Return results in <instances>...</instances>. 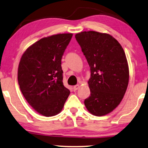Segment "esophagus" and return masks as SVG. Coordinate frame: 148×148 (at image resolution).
Returning <instances> with one entry per match:
<instances>
[{"label": "esophagus", "instance_id": "obj_1", "mask_svg": "<svg viewBox=\"0 0 148 148\" xmlns=\"http://www.w3.org/2000/svg\"><path fill=\"white\" fill-rule=\"evenodd\" d=\"M79 88H80V85H79V84L75 85V86H74V90L76 91V90H78Z\"/></svg>", "mask_w": 148, "mask_h": 148}]
</instances>
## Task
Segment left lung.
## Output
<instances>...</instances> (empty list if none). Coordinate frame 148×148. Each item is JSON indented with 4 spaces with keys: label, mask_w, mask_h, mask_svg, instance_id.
<instances>
[{
    "label": "left lung",
    "mask_w": 148,
    "mask_h": 148,
    "mask_svg": "<svg viewBox=\"0 0 148 148\" xmlns=\"http://www.w3.org/2000/svg\"><path fill=\"white\" fill-rule=\"evenodd\" d=\"M90 68V96L85 107L96 116L107 115L119 105L126 92L130 72L127 60L117 40L94 31L75 35Z\"/></svg>",
    "instance_id": "8db88e82"
}]
</instances>
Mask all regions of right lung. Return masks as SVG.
<instances>
[{
	"mask_svg": "<svg viewBox=\"0 0 148 148\" xmlns=\"http://www.w3.org/2000/svg\"><path fill=\"white\" fill-rule=\"evenodd\" d=\"M73 34L60 33L39 39L26 49L18 68L23 95L37 113L58 115L70 95L64 86L62 58Z\"/></svg>",
	"mask_w": 148,
	"mask_h": 148,
	"instance_id": "add662e5",
	"label": "right lung"
}]
</instances>
